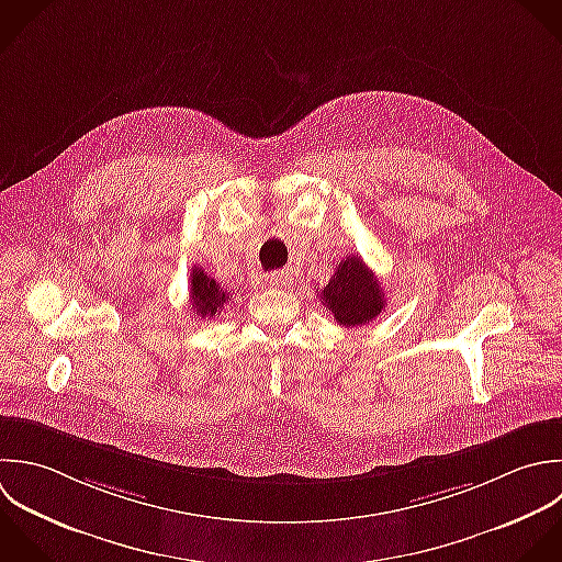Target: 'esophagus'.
<instances>
[{
	"mask_svg": "<svg viewBox=\"0 0 562 562\" xmlns=\"http://www.w3.org/2000/svg\"><path fill=\"white\" fill-rule=\"evenodd\" d=\"M267 282H269L271 286H286V280H284L282 276H276V273H273V276H269V278H267Z\"/></svg>",
	"mask_w": 562,
	"mask_h": 562,
	"instance_id": "34e87169",
	"label": "esophagus"
}]
</instances>
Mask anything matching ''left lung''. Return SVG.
Here are the masks:
<instances>
[{"instance_id":"obj_1","label":"left lung","mask_w":562,"mask_h":562,"mask_svg":"<svg viewBox=\"0 0 562 562\" xmlns=\"http://www.w3.org/2000/svg\"><path fill=\"white\" fill-rule=\"evenodd\" d=\"M319 297L337 324L346 328L370 324L385 306V293L361 256H346L335 267L330 282L319 291Z\"/></svg>"}]
</instances>
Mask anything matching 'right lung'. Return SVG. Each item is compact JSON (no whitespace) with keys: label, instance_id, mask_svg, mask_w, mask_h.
<instances>
[{"label":"right lung","instance_id":"obj_1","mask_svg":"<svg viewBox=\"0 0 562 562\" xmlns=\"http://www.w3.org/2000/svg\"><path fill=\"white\" fill-rule=\"evenodd\" d=\"M229 293L214 280L210 278L201 267H194L190 273V302L192 308L196 311V315H201V319L205 317H214L216 313H221L223 304H227Z\"/></svg>","mask_w":562,"mask_h":562}]
</instances>
